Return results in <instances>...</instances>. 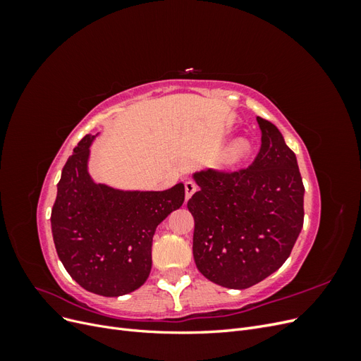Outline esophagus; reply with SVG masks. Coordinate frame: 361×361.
Instances as JSON below:
<instances>
[{
    "label": "esophagus",
    "mask_w": 361,
    "mask_h": 361,
    "mask_svg": "<svg viewBox=\"0 0 361 361\" xmlns=\"http://www.w3.org/2000/svg\"><path fill=\"white\" fill-rule=\"evenodd\" d=\"M195 191H197V185H195L192 180L185 182V199L188 200Z\"/></svg>",
    "instance_id": "esophagus-1"
}]
</instances>
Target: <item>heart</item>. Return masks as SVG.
<instances>
[{
    "mask_svg": "<svg viewBox=\"0 0 361 361\" xmlns=\"http://www.w3.org/2000/svg\"><path fill=\"white\" fill-rule=\"evenodd\" d=\"M250 154H251V145L248 143V141L238 140L226 150L224 159L231 164V166H236V164L243 162Z\"/></svg>",
    "mask_w": 361,
    "mask_h": 361,
    "instance_id": "1",
    "label": "heart"
}]
</instances>
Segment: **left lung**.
Returning a JSON list of instances; mask_svg holds the SVG:
<instances>
[{
    "instance_id": "1",
    "label": "left lung",
    "mask_w": 361,
    "mask_h": 361,
    "mask_svg": "<svg viewBox=\"0 0 361 361\" xmlns=\"http://www.w3.org/2000/svg\"><path fill=\"white\" fill-rule=\"evenodd\" d=\"M260 149L248 167L194 174L200 191L188 200L192 255L216 285L247 289L289 257L304 221V185L297 158L280 130L257 117Z\"/></svg>"
}]
</instances>
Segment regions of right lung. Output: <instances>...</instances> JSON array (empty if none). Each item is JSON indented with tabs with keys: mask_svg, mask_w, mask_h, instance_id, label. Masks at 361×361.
Returning <instances> with one entry per match:
<instances>
[{
	"mask_svg": "<svg viewBox=\"0 0 361 361\" xmlns=\"http://www.w3.org/2000/svg\"><path fill=\"white\" fill-rule=\"evenodd\" d=\"M93 137L73 149L57 183L51 227L61 264L85 290L120 297L145 285L158 224L185 200L183 183L166 191L125 192L94 183L87 171Z\"/></svg>",
	"mask_w": 361,
	"mask_h": 361,
	"instance_id": "obj_1",
	"label": "right lung"
}]
</instances>
